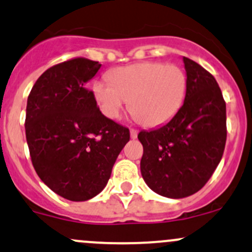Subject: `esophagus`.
I'll list each match as a JSON object with an SVG mask.
<instances>
[{
  "label": "esophagus",
  "mask_w": 252,
  "mask_h": 252,
  "mask_svg": "<svg viewBox=\"0 0 252 252\" xmlns=\"http://www.w3.org/2000/svg\"><path fill=\"white\" fill-rule=\"evenodd\" d=\"M130 137H131V139H136V137H137V130H135V129H130Z\"/></svg>",
  "instance_id": "1"
}]
</instances>
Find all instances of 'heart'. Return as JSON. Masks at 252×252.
Listing matches in <instances>:
<instances>
[{
  "instance_id": "b5f03b06",
  "label": "heart",
  "mask_w": 252,
  "mask_h": 252,
  "mask_svg": "<svg viewBox=\"0 0 252 252\" xmlns=\"http://www.w3.org/2000/svg\"><path fill=\"white\" fill-rule=\"evenodd\" d=\"M110 81L98 80L93 93L105 117L115 120L129 99V110L141 123L159 126L167 123L183 104L187 76L175 64L143 62L116 68Z\"/></svg>"
}]
</instances>
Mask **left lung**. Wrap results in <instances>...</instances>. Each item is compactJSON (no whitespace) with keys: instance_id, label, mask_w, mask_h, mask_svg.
<instances>
[{"instance_id":"left-lung-1","label":"left lung","mask_w":252,"mask_h":252,"mask_svg":"<svg viewBox=\"0 0 252 252\" xmlns=\"http://www.w3.org/2000/svg\"><path fill=\"white\" fill-rule=\"evenodd\" d=\"M187 92L181 109L164 126L137 139L146 184L168 198L197 192L211 178L226 143V103L217 80L198 63L183 57Z\"/></svg>"}]
</instances>
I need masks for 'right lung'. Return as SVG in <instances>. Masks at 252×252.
I'll return each instance as SVG.
<instances>
[{
    "instance_id": "1",
    "label": "right lung",
    "mask_w": 252,
    "mask_h": 252,
    "mask_svg": "<svg viewBox=\"0 0 252 252\" xmlns=\"http://www.w3.org/2000/svg\"><path fill=\"white\" fill-rule=\"evenodd\" d=\"M95 61L74 59L44 71L26 107V140L35 172L69 201L103 191L129 129L105 117L86 88L100 69Z\"/></svg>"
}]
</instances>
